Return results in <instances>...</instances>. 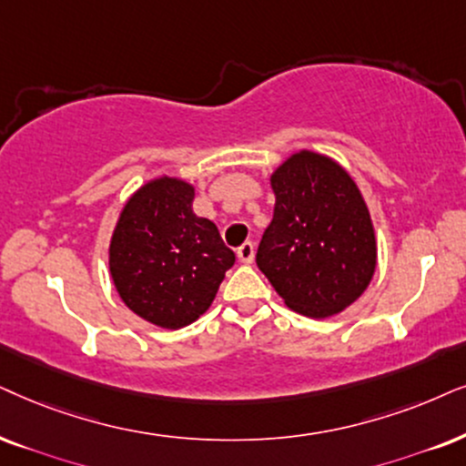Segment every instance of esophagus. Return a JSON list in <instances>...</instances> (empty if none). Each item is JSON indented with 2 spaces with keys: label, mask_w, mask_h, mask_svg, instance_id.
Wrapping results in <instances>:
<instances>
[{
  "label": "esophagus",
  "mask_w": 466,
  "mask_h": 466,
  "mask_svg": "<svg viewBox=\"0 0 466 466\" xmlns=\"http://www.w3.org/2000/svg\"><path fill=\"white\" fill-rule=\"evenodd\" d=\"M237 256H238V260L243 262V264H251L253 258H256V245L247 240V243H243V245L238 247Z\"/></svg>",
  "instance_id": "esophagus-1"
}]
</instances>
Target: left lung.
Masks as SVG:
<instances>
[{"label":"left lung","instance_id":"obj_1","mask_svg":"<svg viewBox=\"0 0 466 466\" xmlns=\"http://www.w3.org/2000/svg\"><path fill=\"white\" fill-rule=\"evenodd\" d=\"M273 221L258 268L286 305L327 318L361 297L376 268V240L357 185L331 158L299 152L270 176Z\"/></svg>","mask_w":466,"mask_h":466}]
</instances>
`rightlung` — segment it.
Instances as JSON below:
<instances>
[{"mask_svg":"<svg viewBox=\"0 0 466 466\" xmlns=\"http://www.w3.org/2000/svg\"><path fill=\"white\" fill-rule=\"evenodd\" d=\"M193 196L182 180L148 182L127 202L111 238L117 294L135 314L163 329L198 320L237 260L215 223L193 215Z\"/></svg>","mask_w":466,"mask_h":466,"instance_id":"add662e5","label":"right lung"}]
</instances>
